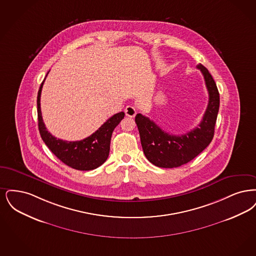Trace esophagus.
<instances>
[{"label":"esophagus","instance_id":"obj_1","mask_svg":"<svg viewBox=\"0 0 256 256\" xmlns=\"http://www.w3.org/2000/svg\"><path fill=\"white\" fill-rule=\"evenodd\" d=\"M124 112H125V114H126L127 116H130V118H134V116H136V108H134V106H131V105L126 106Z\"/></svg>","mask_w":256,"mask_h":256}]
</instances>
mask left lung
Instances as JSON below:
<instances>
[{"mask_svg": "<svg viewBox=\"0 0 256 256\" xmlns=\"http://www.w3.org/2000/svg\"><path fill=\"white\" fill-rule=\"evenodd\" d=\"M197 68L204 76L210 96L208 104L199 127L184 134L176 136L166 133L142 114H138L134 118L145 156L156 166L173 168L186 164L212 142L219 112L220 96L208 70L202 64Z\"/></svg>", "mask_w": 256, "mask_h": 256, "instance_id": "8db88e82", "label": "left lung"}]
</instances>
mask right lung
I'll list each match as a JSON object with an SVG mask.
<instances>
[{
    "label": "right lung",
    "mask_w": 256,
    "mask_h": 256,
    "mask_svg": "<svg viewBox=\"0 0 256 256\" xmlns=\"http://www.w3.org/2000/svg\"><path fill=\"white\" fill-rule=\"evenodd\" d=\"M44 81L39 88L37 96L38 127L43 142L62 162L74 169L88 171L103 164L109 156L112 131L122 120L125 114L120 112L114 114L101 125L98 130L82 140L67 142L56 138L46 130L42 118L40 98Z\"/></svg>",
    "instance_id": "right-lung-1"
}]
</instances>
